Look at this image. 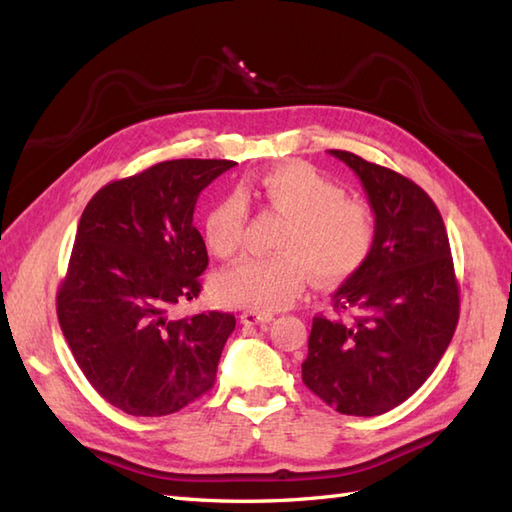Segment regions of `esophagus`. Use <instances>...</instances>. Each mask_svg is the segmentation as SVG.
<instances>
[{
    "label": "esophagus",
    "mask_w": 512,
    "mask_h": 512,
    "mask_svg": "<svg viewBox=\"0 0 512 512\" xmlns=\"http://www.w3.org/2000/svg\"><path fill=\"white\" fill-rule=\"evenodd\" d=\"M239 321L244 325H259V323H270L273 321V314L268 312H255V310H246L239 314Z\"/></svg>",
    "instance_id": "1"
}]
</instances>
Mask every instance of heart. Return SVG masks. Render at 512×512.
<instances>
[{
    "label": "heart",
    "mask_w": 512,
    "mask_h": 512,
    "mask_svg": "<svg viewBox=\"0 0 512 512\" xmlns=\"http://www.w3.org/2000/svg\"><path fill=\"white\" fill-rule=\"evenodd\" d=\"M259 198L288 217L277 255H246L213 277L226 306L273 312L290 306L306 288L310 270L319 284H336L361 268L374 248L376 220L363 200L345 198L339 182L308 162H286L264 171L242 193L217 198L202 217L206 248L217 257L242 244L248 206Z\"/></svg>",
    "instance_id": "heart-1"
}]
</instances>
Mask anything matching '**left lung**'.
Instances as JSON below:
<instances>
[{"label": "left lung", "mask_w": 512, "mask_h": 512, "mask_svg": "<svg viewBox=\"0 0 512 512\" xmlns=\"http://www.w3.org/2000/svg\"><path fill=\"white\" fill-rule=\"evenodd\" d=\"M363 182L376 220L367 262L334 292V317L312 319L303 383L345 416H380L440 363L460 317L449 235L416 182L330 149Z\"/></svg>", "instance_id": "left-lung-1"}]
</instances>
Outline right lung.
<instances>
[{
	"label": "right lung",
	"instance_id": "right-lung-1",
	"mask_svg": "<svg viewBox=\"0 0 512 512\" xmlns=\"http://www.w3.org/2000/svg\"><path fill=\"white\" fill-rule=\"evenodd\" d=\"M233 160H167L96 191L57 292L61 332L81 372L129 416H169L215 383L228 312L171 319L209 266L195 202Z\"/></svg>",
	"mask_w": 512,
	"mask_h": 512
}]
</instances>
